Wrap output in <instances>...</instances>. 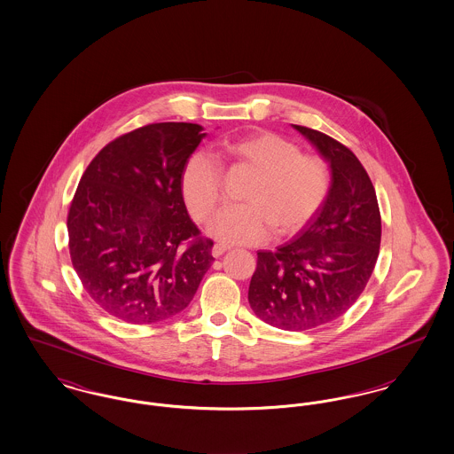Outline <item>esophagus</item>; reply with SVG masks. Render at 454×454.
I'll use <instances>...</instances> for the list:
<instances>
[{"instance_id":"34e87169","label":"esophagus","mask_w":454,"mask_h":454,"mask_svg":"<svg viewBox=\"0 0 454 454\" xmlns=\"http://www.w3.org/2000/svg\"><path fill=\"white\" fill-rule=\"evenodd\" d=\"M226 250H230V247H226V245H223V243H216V245L213 247V255H215V257H221Z\"/></svg>"}]
</instances>
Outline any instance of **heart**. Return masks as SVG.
Masks as SVG:
<instances>
[{"label":"heart","instance_id":"obj_1","mask_svg":"<svg viewBox=\"0 0 454 454\" xmlns=\"http://www.w3.org/2000/svg\"><path fill=\"white\" fill-rule=\"evenodd\" d=\"M235 168L254 176L245 185V202L223 209L213 221V233L226 243L252 245L269 237H289L309 223L330 191V168L324 158L301 153L291 139L259 130L221 145ZM180 192L189 213L207 221L223 200V172L206 152L189 156L180 175Z\"/></svg>","mask_w":454,"mask_h":454}]
</instances>
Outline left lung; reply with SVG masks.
Returning a JSON list of instances; mask_svg holds the SVG:
<instances>
[{
  "label": "left lung",
  "mask_w": 454,
  "mask_h": 454,
  "mask_svg": "<svg viewBox=\"0 0 454 454\" xmlns=\"http://www.w3.org/2000/svg\"><path fill=\"white\" fill-rule=\"evenodd\" d=\"M294 128L330 163L332 185L296 238L257 254L248 302L265 324L302 332L337 320L357 301L380 254L381 215L357 156L320 130Z\"/></svg>",
  "instance_id": "left-lung-1"
}]
</instances>
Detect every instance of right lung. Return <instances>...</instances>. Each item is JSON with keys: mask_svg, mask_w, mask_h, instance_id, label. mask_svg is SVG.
<instances>
[{"mask_svg": "<svg viewBox=\"0 0 454 454\" xmlns=\"http://www.w3.org/2000/svg\"><path fill=\"white\" fill-rule=\"evenodd\" d=\"M206 134L189 122L126 132L90 161L67 213L69 255L90 298L128 324H156L192 301L213 263L180 192Z\"/></svg>", "mask_w": 454, "mask_h": 454, "instance_id": "1", "label": "right lung"}]
</instances>
